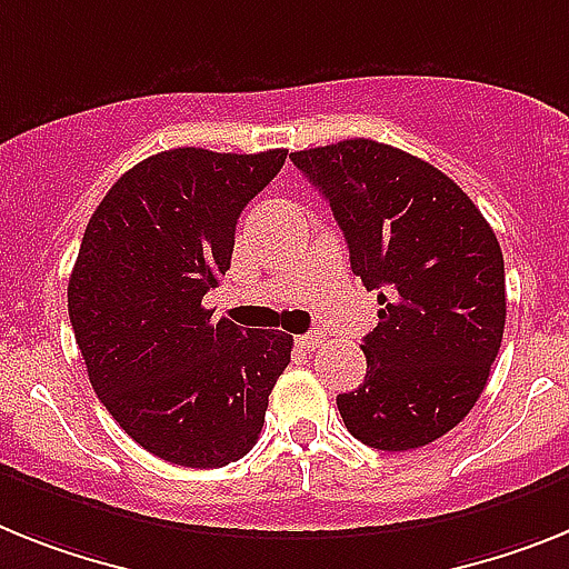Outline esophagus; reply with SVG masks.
Listing matches in <instances>:
<instances>
[{"label":"esophagus","instance_id":"34e87169","mask_svg":"<svg viewBox=\"0 0 569 569\" xmlns=\"http://www.w3.org/2000/svg\"><path fill=\"white\" fill-rule=\"evenodd\" d=\"M323 341V332H307V336H300L298 343L303 350H315V347H321Z\"/></svg>","mask_w":569,"mask_h":569}]
</instances>
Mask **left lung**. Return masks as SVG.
<instances>
[{
  "mask_svg": "<svg viewBox=\"0 0 569 569\" xmlns=\"http://www.w3.org/2000/svg\"><path fill=\"white\" fill-rule=\"evenodd\" d=\"M379 292L365 385L338 396L347 431L379 451L422 448L483 393L506 323L503 251L477 204L428 161L350 138L292 152Z\"/></svg>",
  "mask_w": 569,
  "mask_h": 569,
  "instance_id": "left-lung-1",
  "label": "left lung"
}]
</instances>
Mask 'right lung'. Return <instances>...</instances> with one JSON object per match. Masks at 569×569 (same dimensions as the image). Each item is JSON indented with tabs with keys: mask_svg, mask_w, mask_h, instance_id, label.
Instances as JSON below:
<instances>
[{
	"mask_svg": "<svg viewBox=\"0 0 569 569\" xmlns=\"http://www.w3.org/2000/svg\"><path fill=\"white\" fill-rule=\"evenodd\" d=\"M286 150L179 147L138 161L86 226L69 318L103 408L138 446L184 469L251 451L292 336L213 321L202 303L231 269L237 219Z\"/></svg>",
	"mask_w": 569,
	"mask_h": 569,
	"instance_id": "add662e5",
	"label": "right lung"
}]
</instances>
